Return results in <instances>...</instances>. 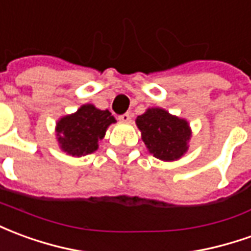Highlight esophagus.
<instances>
[{
	"mask_svg": "<svg viewBox=\"0 0 251 251\" xmlns=\"http://www.w3.org/2000/svg\"><path fill=\"white\" fill-rule=\"evenodd\" d=\"M119 120L123 123H129L131 122V113H128V112L127 113H123L122 116H119Z\"/></svg>",
	"mask_w": 251,
	"mask_h": 251,
	"instance_id": "34e87169",
	"label": "esophagus"
}]
</instances>
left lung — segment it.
Returning <instances> with one entry per match:
<instances>
[{"mask_svg": "<svg viewBox=\"0 0 251 251\" xmlns=\"http://www.w3.org/2000/svg\"><path fill=\"white\" fill-rule=\"evenodd\" d=\"M136 126L146 147L161 161H177L188 151L192 132L185 119L173 116L162 108H149L136 117Z\"/></svg>", "mask_w": 251, "mask_h": 251, "instance_id": "1", "label": "left lung"}]
</instances>
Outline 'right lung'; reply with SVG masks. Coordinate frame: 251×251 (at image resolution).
Segmentation results:
<instances>
[{"label":"right lung","mask_w":251,"mask_h":251,"mask_svg":"<svg viewBox=\"0 0 251 251\" xmlns=\"http://www.w3.org/2000/svg\"><path fill=\"white\" fill-rule=\"evenodd\" d=\"M115 117L108 109L101 111L92 104H85L75 113L62 117L56 123V136L60 149L73 157L92 154L99 149V140Z\"/></svg>","instance_id":"add662e5"}]
</instances>
